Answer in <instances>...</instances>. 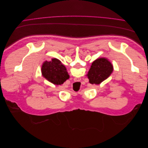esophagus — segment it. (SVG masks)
Segmentation results:
<instances>
[{
    "instance_id": "esophagus-1",
    "label": "esophagus",
    "mask_w": 148,
    "mask_h": 148,
    "mask_svg": "<svg viewBox=\"0 0 148 148\" xmlns=\"http://www.w3.org/2000/svg\"><path fill=\"white\" fill-rule=\"evenodd\" d=\"M76 79H77V78H76ZM78 79H79V78H78Z\"/></svg>"
}]
</instances>
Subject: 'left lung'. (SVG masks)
<instances>
[{"mask_svg": "<svg viewBox=\"0 0 148 148\" xmlns=\"http://www.w3.org/2000/svg\"><path fill=\"white\" fill-rule=\"evenodd\" d=\"M113 71L110 62L104 58H100L94 61L87 75L89 83L99 84L109 77Z\"/></svg>", "mask_w": 148, "mask_h": 148, "instance_id": "left-lung-1", "label": "left lung"}]
</instances>
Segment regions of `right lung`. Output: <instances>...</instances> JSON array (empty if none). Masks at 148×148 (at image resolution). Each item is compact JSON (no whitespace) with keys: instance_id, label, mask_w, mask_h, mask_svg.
I'll return each mask as SVG.
<instances>
[{"instance_id":"add662e5","label":"right lung","mask_w":148,"mask_h":148,"mask_svg":"<svg viewBox=\"0 0 148 148\" xmlns=\"http://www.w3.org/2000/svg\"><path fill=\"white\" fill-rule=\"evenodd\" d=\"M42 74L49 82L57 85L63 84L70 77L65 66L57 59L44 62L42 66Z\"/></svg>"}]
</instances>
